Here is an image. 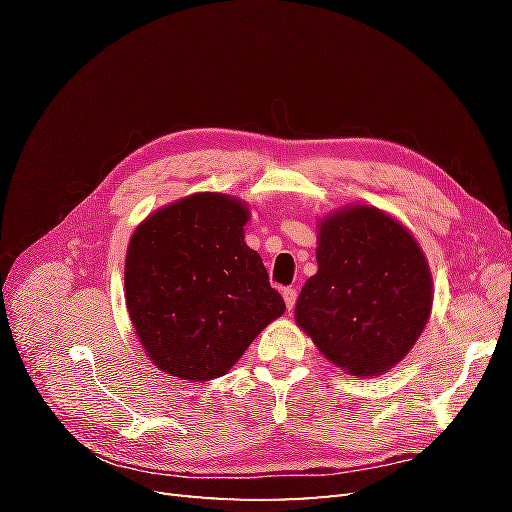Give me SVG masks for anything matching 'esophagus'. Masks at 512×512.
<instances>
[{
    "label": "esophagus",
    "instance_id": "esophagus-1",
    "mask_svg": "<svg viewBox=\"0 0 512 512\" xmlns=\"http://www.w3.org/2000/svg\"><path fill=\"white\" fill-rule=\"evenodd\" d=\"M297 294H299L297 288H284V290H282V297H284V301H286L288 312L294 307V303H297Z\"/></svg>",
    "mask_w": 512,
    "mask_h": 512
}]
</instances>
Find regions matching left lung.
I'll return each mask as SVG.
<instances>
[{
	"instance_id": "obj_1",
	"label": "left lung",
	"mask_w": 512,
	"mask_h": 512,
	"mask_svg": "<svg viewBox=\"0 0 512 512\" xmlns=\"http://www.w3.org/2000/svg\"><path fill=\"white\" fill-rule=\"evenodd\" d=\"M318 273L294 318L318 350L354 376H376L410 352L431 314V273L410 232L374 207L320 222Z\"/></svg>"
}]
</instances>
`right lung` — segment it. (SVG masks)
I'll return each instance as SVG.
<instances>
[{
  "mask_svg": "<svg viewBox=\"0 0 512 512\" xmlns=\"http://www.w3.org/2000/svg\"><path fill=\"white\" fill-rule=\"evenodd\" d=\"M247 207L192 194L138 226L126 256V303L149 359L181 380L224 376L286 309L245 245Z\"/></svg>",
  "mask_w": 512,
  "mask_h": 512,
  "instance_id": "right-lung-1",
  "label": "right lung"
}]
</instances>
